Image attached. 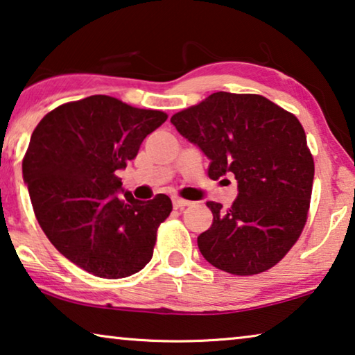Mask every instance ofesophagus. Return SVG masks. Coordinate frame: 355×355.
<instances>
[{"label":"esophagus","mask_w":355,"mask_h":355,"mask_svg":"<svg viewBox=\"0 0 355 355\" xmlns=\"http://www.w3.org/2000/svg\"><path fill=\"white\" fill-rule=\"evenodd\" d=\"M191 202H189V200H187V199H182V198H173V207L175 209H183V207H187V205H189Z\"/></svg>","instance_id":"34e87169"}]
</instances>
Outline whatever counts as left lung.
I'll return each mask as SVG.
<instances>
[{
	"label": "left lung",
	"instance_id": "8db88e82",
	"mask_svg": "<svg viewBox=\"0 0 355 355\" xmlns=\"http://www.w3.org/2000/svg\"><path fill=\"white\" fill-rule=\"evenodd\" d=\"M171 123L209 157L211 180H237L228 210L207 202L214 223L198 237L202 257L234 276L276 266L300 239L313 194L314 159L298 118L263 95L215 92Z\"/></svg>",
	"mask_w": 355,
	"mask_h": 355
}]
</instances>
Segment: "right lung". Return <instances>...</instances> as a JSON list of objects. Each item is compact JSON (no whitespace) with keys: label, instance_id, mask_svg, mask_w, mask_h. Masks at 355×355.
Listing matches in <instances>:
<instances>
[{"label":"right lung","instance_id":"add662e5","mask_svg":"<svg viewBox=\"0 0 355 355\" xmlns=\"http://www.w3.org/2000/svg\"><path fill=\"white\" fill-rule=\"evenodd\" d=\"M166 119L164 111L91 95L49 111L31 134L22 172L36 220L63 257L94 276L123 279L151 260L172 200L123 198L116 172Z\"/></svg>","mask_w":355,"mask_h":355}]
</instances>
